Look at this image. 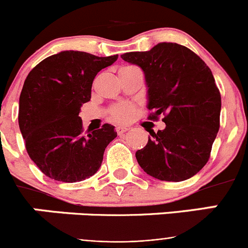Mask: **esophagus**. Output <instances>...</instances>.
I'll list each match as a JSON object with an SVG mask.
<instances>
[{
	"instance_id": "1",
	"label": "esophagus",
	"mask_w": 248,
	"mask_h": 248,
	"mask_svg": "<svg viewBox=\"0 0 248 248\" xmlns=\"http://www.w3.org/2000/svg\"><path fill=\"white\" fill-rule=\"evenodd\" d=\"M126 130H128V128H126V126H117V133L119 135H122L123 133H125Z\"/></svg>"
}]
</instances>
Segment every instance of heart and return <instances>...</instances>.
Masks as SVG:
<instances>
[{
	"label": "heart",
	"instance_id": "heart-1",
	"mask_svg": "<svg viewBox=\"0 0 248 248\" xmlns=\"http://www.w3.org/2000/svg\"><path fill=\"white\" fill-rule=\"evenodd\" d=\"M134 114V108L130 104H119L111 109V117L117 122H128Z\"/></svg>",
	"mask_w": 248,
	"mask_h": 248
}]
</instances>
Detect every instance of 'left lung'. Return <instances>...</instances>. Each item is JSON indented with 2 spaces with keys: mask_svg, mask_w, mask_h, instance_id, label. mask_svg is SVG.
I'll return each instance as SVG.
<instances>
[{
  "mask_svg": "<svg viewBox=\"0 0 248 248\" xmlns=\"http://www.w3.org/2000/svg\"><path fill=\"white\" fill-rule=\"evenodd\" d=\"M122 58L141 68L148 88L150 119L164 115V130L150 133L135 153L140 168L161 181H184L198 174L210 157L220 128L221 95L212 72L191 49L159 43Z\"/></svg>",
  "mask_w": 248,
  "mask_h": 248,
  "instance_id": "8db88e82",
  "label": "left lung"
}]
</instances>
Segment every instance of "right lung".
I'll return each mask as SVG.
<instances>
[{"mask_svg":"<svg viewBox=\"0 0 248 248\" xmlns=\"http://www.w3.org/2000/svg\"><path fill=\"white\" fill-rule=\"evenodd\" d=\"M118 54L97 57L63 50L30 72L19 95L18 125L26 149L46 176L77 183L99 170L105 148L117 138L115 126L83 133L79 111L91 100L92 84Z\"/></svg>","mask_w":248,"mask_h":248,"instance_id":"1","label":"right lung"}]
</instances>
